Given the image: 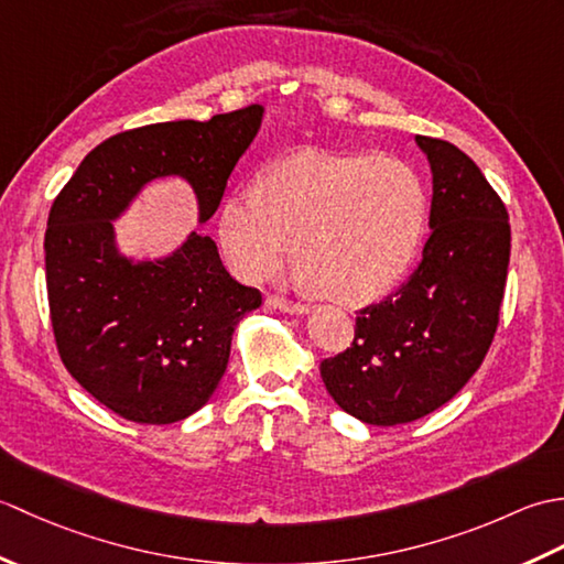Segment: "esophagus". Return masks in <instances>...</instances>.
<instances>
[{
  "instance_id": "34e87169",
  "label": "esophagus",
  "mask_w": 564,
  "mask_h": 564,
  "mask_svg": "<svg viewBox=\"0 0 564 564\" xmlns=\"http://www.w3.org/2000/svg\"><path fill=\"white\" fill-rule=\"evenodd\" d=\"M267 305L273 310H283V313H291V315H305L310 313V307L303 303H293L289 297L283 295H267Z\"/></svg>"
}]
</instances>
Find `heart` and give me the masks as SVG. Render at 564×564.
Instances as JSON below:
<instances>
[{"label": "heart", "instance_id": "1", "mask_svg": "<svg viewBox=\"0 0 564 564\" xmlns=\"http://www.w3.org/2000/svg\"><path fill=\"white\" fill-rule=\"evenodd\" d=\"M429 220V191L410 164L376 152H303L259 188L227 196L220 239L235 271L259 279L289 251L295 281L332 303L378 301L410 269Z\"/></svg>", "mask_w": 564, "mask_h": 564}]
</instances>
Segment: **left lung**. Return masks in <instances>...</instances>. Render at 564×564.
<instances>
[{
	"mask_svg": "<svg viewBox=\"0 0 564 564\" xmlns=\"http://www.w3.org/2000/svg\"><path fill=\"white\" fill-rule=\"evenodd\" d=\"M434 174L422 263L386 301L358 310L354 341L319 364L346 414L394 426L446 404L482 366L511 254L505 200L463 150L416 135Z\"/></svg>",
	"mask_w": 564,
	"mask_h": 564,
	"instance_id": "left-lung-1",
	"label": "left lung"
}]
</instances>
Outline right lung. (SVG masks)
Wrapping results in <instances>:
<instances>
[{
  "label": "right lung",
  "mask_w": 564,
  "mask_h": 564,
  "mask_svg": "<svg viewBox=\"0 0 564 564\" xmlns=\"http://www.w3.org/2000/svg\"><path fill=\"white\" fill-rule=\"evenodd\" d=\"M261 113L251 104L210 121L126 130L94 148L53 200L43 247L57 354L128 422L174 424L200 410L225 373L237 322L261 293L237 283L200 232L162 261L118 257L111 220L150 178L178 174L206 223Z\"/></svg>",
  "instance_id": "obj_1"
}]
</instances>
